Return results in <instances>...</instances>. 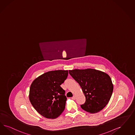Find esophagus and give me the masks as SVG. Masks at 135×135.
Instances as JSON below:
<instances>
[{
	"label": "esophagus",
	"mask_w": 135,
	"mask_h": 135,
	"mask_svg": "<svg viewBox=\"0 0 135 135\" xmlns=\"http://www.w3.org/2000/svg\"><path fill=\"white\" fill-rule=\"evenodd\" d=\"M76 96H75V95H74L72 97V99H73V100H76Z\"/></svg>",
	"instance_id": "obj_1"
}]
</instances>
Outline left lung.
I'll return each mask as SVG.
<instances>
[{
    "label": "left lung",
    "instance_id": "left-lung-1",
    "mask_svg": "<svg viewBox=\"0 0 135 135\" xmlns=\"http://www.w3.org/2000/svg\"><path fill=\"white\" fill-rule=\"evenodd\" d=\"M80 85L86 98L81 107L90 113H96L106 107L111 97L113 84L109 75L94 69L69 70Z\"/></svg>",
    "mask_w": 135,
    "mask_h": 135
}]
</instances>
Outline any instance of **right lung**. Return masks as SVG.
Returning <instances> with one entry per match:
<instances>
[{
  "label": "right lung",
  "mask_w": 135,
  "mask_h": 135,
  "mask_svg": "<svg viewBox=\"0 0 135 135\" xmlns=\"http://www.w3.org/2000/svg\"><path fill=\"white\" fill-rule=\"evenodd\" d=\"M68 70L46 72L35 79L30 86L29 98L33 107L42 116L54 119L64 110L67 98L61 87Z\"/></svg>",
  "instance_id": "add662e5"
}]
</instances>
